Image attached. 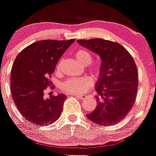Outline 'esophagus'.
<instances>
[{
  "instance_id": "1",
  "label": "esophagus",
  "mask_w": 156,
  "mask_h": 156,
  "mask_svg": "<svg viewBox=\"0 0 156 156\" xmlns=\"http://www.w3.org/2000/svg\"><path fill=\"white\" fill-rule=\"evenodd\" d=\"M73 95L75 96L77 98L80 99V100H84V99L86 98V97H87L86 95H80V94H73Z\"/></svg>"
}]
</instances>
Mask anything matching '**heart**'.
I'll return each mask as SVG.
<instances>
[{
	"mask_svg": "<svg viewBox=\"0 0 156 156\" xmlns=\"http://www.w3.org/2000/svg\"><path fill=\"white\" fill-rule=\"evenodd\" d=\"M75 59L81 65H89L93 59L91 53L84 49H80L75 53ZM56 69H59V63L58 64ZM93 73L97 76L100 75V68L99 66H94L91 69ZM93 81L89 77H83V78H69L61 84V88L63 91L66 93H73V94H81L86 90L92 86Z\"/></svg>",
	"mask_w": 156,
	"mask_h": 156,
	"instance_id": "b5f03b06",
	"label": "heart"
}]
</instances>
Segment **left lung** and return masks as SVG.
<instances>
[{"label": "left lung", "mask_w": 156, "mask_h": 156, "mask_svg": "<svg viewBox=\"0 0 156 156\" xmlns=\"http://www.w3.org/2000/svg\"><path fill=\"white\" fill-rule=\"evenodd\" d=\"M77 42L101 59L100 72L95 84L99 95L95 97L97 105L87 118L100 126L119 123L132 108L137 92V69L133 57L117 42L102 38Z\"/></svg>", "instance_id": "1"}]
</instances>
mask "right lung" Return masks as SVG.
Here are the masks:
<instances>
[{"label": "right lung", "mask_w": 156, "mask_h": 156, "mask_svg": "<svg viewBox=\"0 0 156 156\" xmlns=\"http://www.w3.org/2000/svg\"><path fill=\"white\" fill-rule=\"evenodd\" d=\"M75 41H40L23 49L16 57L11 71V94L16 106L30 123L44 126L60 116L66 96L58 94L46 98L44 90L53 84L49 78Z\"/></svg>", "instance_id": "1"}]
</instances>
